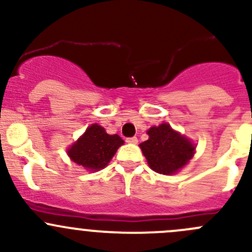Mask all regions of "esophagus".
<instances>
[{
  "label": "esophagus",
  "mask_w": 252,
  "mask_h": 252,
  "mask_svg": "<svg viewBox=\"0 0 252 252\" xmlns=\"http://www.w3.org/2000/svg\"><path fill=\"white\" fill-rule=\"evenodd\" d=\"M126 142H129V144H136L138 142V138L136 136H131V138H126Z\"/></svg>",
  "instance_id": "obj_1"
}]
</instances>
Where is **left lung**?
I'll return each mask as SVG.
<instances>
[{"instance_id":"1","label":"left lung","mask_w":252,"mask_h":252,"mask_svg":"<svg viewBox=\"0 0 252 252\" xmlns=\"http://www.w3.org/2000/svg\"><path fill=\"white\" fill-rule=\"evenodd\" d=\"M147 134L149 140L141 142L140 147L150 168L157 173L173 174L194 156V145L169 124L152 126Z\"/></svg>"}]
</instances>
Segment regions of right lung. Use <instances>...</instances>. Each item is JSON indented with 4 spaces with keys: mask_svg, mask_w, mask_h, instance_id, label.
Instances as JSON below:
<instances>
[{
    "mask_svg": "<svg viewBox=\"0 0 252 252\" xmlns=\"http://www.w3.org/2000/svg\"><path fill=\"white\" fill-rule=\"evenodd\" d=\"M123 142L117 134L110 135L102 126L93 124L68 150V155L75 163L88 169L98 171L107 166L117 149L123 145Z\"/></svg>",
    "mask_w": 252,
    "mask_h": 252,
    "instance_id": "obj_1",
    "label": "right lung"
}]
</instances>
